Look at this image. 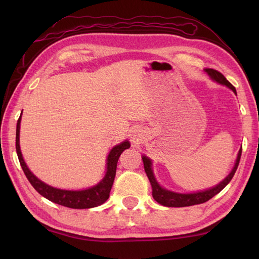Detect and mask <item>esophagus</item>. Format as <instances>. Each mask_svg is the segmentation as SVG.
Masks as SVG:
<instances>
[{
	"label": "esophagus",
	"mask_w": 259,
	"mask_h": 259,
	"mask_svg": "<svg viewBox=\"0 0 259 259\" xmlns=\"http://www.w3.org/2000/svg\"><path fill=\"white\" fill-rule=\"evenodd\" d=\"M133 139H134V141H138V137H137V135H134Z\"/></svg>",
	"instance_id": "obj_1"
}]
</instances>
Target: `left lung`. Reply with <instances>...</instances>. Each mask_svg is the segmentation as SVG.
Listing matches in <instances>:
<instances>
[{
  "instance_id": "8db88e82",
  "label": "left lung",
  "mask_w": 259,
  "mask_h": 259,
  "mask_svg": "<svg viewBox=\"0 0 259 259\" xmlns=\"http://www.w3.org/2000/svg\"><path fill=\"white\" fill-rule=\"evenodd\" d=\"M205 72L209 75L212 81L217 82V83L222 84V85H226L229 88L230 90H233L235 95H237L236 92L235 87L230 83V82L225 78V76L218 72L217 70L213 69H205ZM240 156H241V149H239L237 159H236L235 166L232 169V171L229 172V175L225 178L223 181H221L218 185L214 187H211V188L206 189V190H201V191H196V192H188V194H181V192H175L171 190H168L166 188H163L157 181L155 175H153V170H152V161L150 158H148L147 156H142V161H144V167H145V171L149 178V181L152 187V197L157 202L160 203L162 206L166 207H188V206H194V205H199V203H203L208 201L209 199H211L213 196H216L219 194L225 187H226L229 181L232 180L234 177V175L237 170V167L239 164L240 160Z\"/></svg>"
}]
</instances>
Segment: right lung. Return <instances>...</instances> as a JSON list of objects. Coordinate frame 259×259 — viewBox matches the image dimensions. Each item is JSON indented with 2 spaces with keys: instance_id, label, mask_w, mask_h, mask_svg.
Masks as SVG:
<instances>
[{
  "instance_id": "1",
  "label": "right lung",
  "mask_w": 259,
  "mask_h": 259,
  "mask_svg": "<svg viewBox=\"0 0 259 259\" xmlns=\"http://www.w3.org/2000/svg\"><path fill=\"white\" fill-rule=\"evenodd\" d=\"M22 115V113H21ZM21 115L16 123V138H15V147H16V153H18L19 161L22 169L26 176L27 180L33 186L38 194L43 196L47 199L52 202H56L58 205H61L64 207L73 208V209H88L93 208L97 206L102 205L103 202L109 198L110 190L112 188L115 171H117V163L119 160V157L125 149L130 148V142L128 140H124L121 144L114 146L111 150H110L109 155L107 157V171L104 177L98 183L96 186L90 187L83 190H65V189H59L56 187L49 186L48 184L43 183L42 180L35 177L34 175L31 172V170L27 168L26 163L24 161L23 157H22V152L20 149V124H21Z\"/></svg>"
}]
</instances>
